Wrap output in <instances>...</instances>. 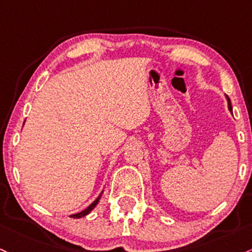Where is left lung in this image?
I'll return each mask as SVG.
<instances>
[{"instance_id":"8db88e82","label":"left lung","mask_w":252,"mask_h":252,"mask_svg":"<svg viewBox=\"0 0 252 252\" xmlns=\"http://www.w3.org/2000/svg\"><path fill=\"white\" fill-rule=\"evenodd\" d=\"M226 99H227V105H228V110L229 111H232V105H231V100H229L228 96H226Z\"/></svg>"}]
</instances>
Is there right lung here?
Returning a JSON list of instances; mask_svg holds the SVG:
<instances>
[{
    "mask_svg": "<svg viewBox=\"0 0 252 252\" xmlns=\"http://www.w3.org/2000/svg\"><path fill=\"white\" fill-rule=\"evenodd\" d=\"M103 192H104V191H101V192H100V195H99L98 197H96L95 200L93 201V202L91 203L90 206L87 207V208L84 209V211H82V212H80V213H76V214H73V215H71V217H73V218H77V219H79V218H84V217H86V215H87V214H90V213L92 212L93 209L95 208V206H96V204H98L99 200H100V197H101V195H103Z\"/></svg>",
    "mask_w": 252,
    "mask_h": 252,
    "instance_id": "obj_1",
    "label": "right lung"
}]
</instances>
